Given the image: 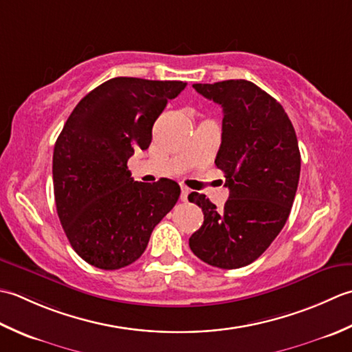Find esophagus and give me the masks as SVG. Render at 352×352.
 <instances>
[{
  "label": "esophagus",
  "instance_id": "esophagus-1",
  "mask_svg": "<svg viewBox=\"0 0 352 352\" xmlns=\"http://www.w3.org/2000/svg\"><path fill=\"white\" fill-rule=\"evenodd\" d=\"M188 195H190V190L182 185L181 186V200H182V202H188Z\"/></svg>",
  "mask_w": 352,
  "mask_h": 352
}]
</instances>
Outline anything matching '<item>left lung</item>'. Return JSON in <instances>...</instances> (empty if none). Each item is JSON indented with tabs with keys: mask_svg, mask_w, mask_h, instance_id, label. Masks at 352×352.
<instances>
[{
	"mask_svg": "<svg viewBox=\"0 0 352 352\" xmlns=\"http://www.w3.org/2000/svg\"><path fill=\"white\" fill-rule=\"evenodd\" d=\"M192 88L223 109L216 166L225 173L229 199L217 210L205 195L191 192L204 225L190 236V248L210 266L239 269L255 261L289 219L300 173L298 138L283 106L252 82Z\"/></svg>",
	"mask_w": 352,
	"mask_h": 352,
	"instance_id": "8db88e82",
	"label": "left lung"
}]
</instances>
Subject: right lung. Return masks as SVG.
I'll list each match as a JSON object with an SVG mask.
<instances>
[{
	"label": "right lung",
	"mask_w": 352,
	"mask_h": 352,
	"mask_svg": "<svg viewBox=\"0 0 352 352\" xmlns=\"http://www.w3.org/2000/svg\"><path fill=\"white\" fill-rule=\"evenodd\" d=\"M186 83L111 78L71 112L53 153L57 216L91 266L117 270L138 260L155 226L177 202L171 179L135 182L127 160L152 142V127Z\"/></svg>",
	"instance_id": "1"
}]
</instances>
